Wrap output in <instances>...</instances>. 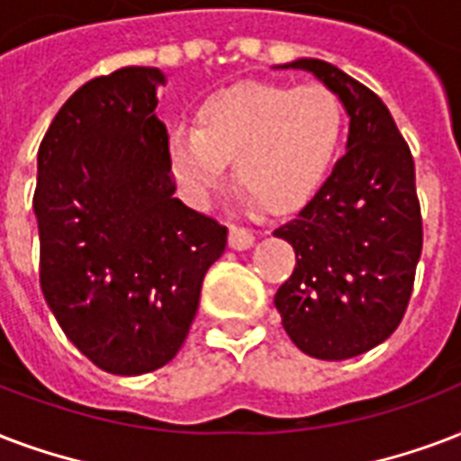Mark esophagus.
<instances>
[{"label":"esophagus","mask_w":461,"mask_h":461,"mask_svg":"<svg viewBox=\"0 0 461 461\" xmlns=\"http://www.w3.org/2000/svg\"><path fill=\"white\" fill-rule=\"evenodd\" d=\"M256 237L254 231H249L246 227H237V224H231L230 227V246L231 249H249V246L254 244Z\"/></svg>","instance_id":"esophagus-1"}]
</instances>
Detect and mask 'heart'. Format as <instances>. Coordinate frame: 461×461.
<instances>
[{
    "instance_id": "1",
    "label": "heart",
    "mask_w": 461,
    "mask_h": 461,
    "mask_svg": "<svg viewBox=\"0 0 461 461\" xmlns=\"http://www.w3.org/2000/svg\"><path fill=\"white\" fill-rule=\"evenodd\" d=\"M343 125L340 98L324 84L241 82L200 105L195 130H171L168 164L195 205L220 185L224 161H234V178L251 198L287 212L326 181Z\"/></svg>"
}]
</instances>
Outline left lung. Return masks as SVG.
I'll use <instances>...</instances> for the list:
<instances>
[{
	"label": "left lung",
	"instance_id": "obj_1",
	"mask_svg": "<svg viewBox=\"0 0 461 461\" xmlns=\"http://www.w3.org/2000/svg\"><path fill=\"white\" fill-rule=\"evenodd\" d=\"M339 94L348 152L300 215L273 234L294 249L276 293L287 336L319 360H346L389 339L409 307L423 249L413 157L389 108L324 59H297Z\"/></svg>",
	"mask_w": 461,
	"mask_h": 461
}]
</instances>
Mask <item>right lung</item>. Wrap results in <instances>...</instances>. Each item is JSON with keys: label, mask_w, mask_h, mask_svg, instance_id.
<instances>
[{"label": "right lung", "mask_w": 461, "mask_h": 461, "mask_svg": "<svg viewBox=\"0 0 461 461\" xmlns=\"http://www.w3.org/2000/svg\"><path fill=\"white\" fill-rule=\"evenodd\" d=\"M157 67H122L77 89L38 149L33 210L41 287L91 363L145 375L184 346L227 227L174 198Z\"/></svg>", "instance_id": "1"}]
</instances>
